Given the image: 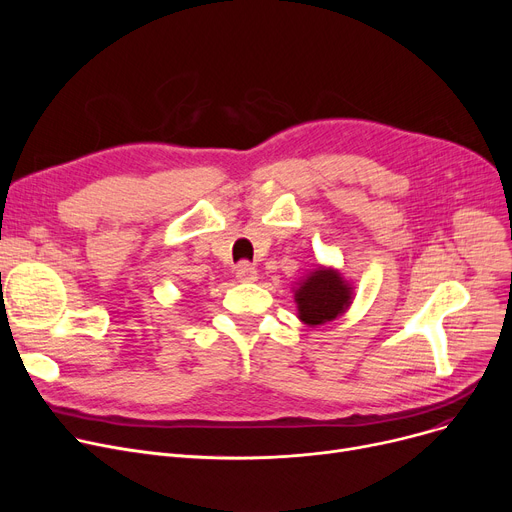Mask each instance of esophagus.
<instances>
[{
  "instance_id": "obj_1",
  "label": "esophagus",
  "mask_w": 512,
  "mask_h": 512,
  "mask_svg": "<svg viewBox=\"0 0 512 512\" xmlns=\"http://www.w3.org/2000/svg\"><path fill=\"white\" fill-rule=\"evenodd\" d=\"M259 278L257 270L251 265V263H240L236 267V280L238 282H255Z\"/></svg>"
}]
</instances>
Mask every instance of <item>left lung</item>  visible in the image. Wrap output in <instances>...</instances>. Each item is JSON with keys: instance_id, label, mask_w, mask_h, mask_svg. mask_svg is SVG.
<instances>
[{"instance_id": "8db88e82", "label": "left lung", "mask_w": 512, "mask_h": 512, "mask_svg": "<svg viewBox=\"0 0 512 512\" xmlns=\"http://www.w3.org/2000/svg\"><path fill=\"white\" fill-rule=\"evenodd\" d=\"M292 290L299 311L297 317L311 328L334 321L353 305L355 299L353 284L344 280L336 267L326 265H317Z\"/></svg>"}]
</instances>
